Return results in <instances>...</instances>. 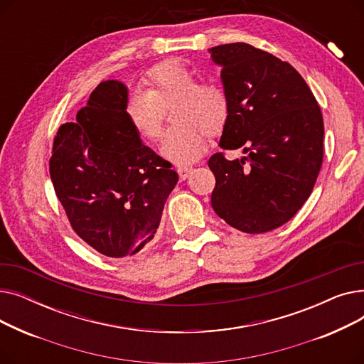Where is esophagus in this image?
<instances>
[{
	"label": "esophagus",
	"mask_w": 364,
	"mask_h": 364,
	"mask_svg": "<svg viewBox=\"0 0 364 364\" xmlns=\"http://www.w3.org/2000/svg\"><path fill=\"white\" fill-rule=\"evenodd\" d=\"M192 171H193V168L192 166H187V165H183V166L177 168V172H178V176H180L181 180H186L190 176V172H192Z\"/></svg>",
	"instance_id": "34e87169"
}]
</instances>
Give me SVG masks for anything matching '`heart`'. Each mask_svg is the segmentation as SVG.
Masks as SVG:
<instances>
[{"label":"heart","instance_id":"b5f03b06","mask_svg":"<svg viewBox=\"0 0 364 364\" xmlns=\"http://www.w3.org/2000/svg\"><path fill=\"white\" fill-rule=\"evenodd\" d=\"M146 91H136L127 102V117L143 140L153 141L161 134L162 110L176 103L172 121L161 144L162 156L184 165L199 159L206 149L208 134L221 132L230 112L223 87L199 84L198 75L180 62L153 68L144 80Z\"/></svg>","mask_w":364,"mask_h":364}]
</instances>
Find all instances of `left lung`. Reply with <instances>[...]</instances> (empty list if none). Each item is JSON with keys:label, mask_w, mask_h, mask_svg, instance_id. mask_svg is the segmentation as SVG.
Listing matches in <instances>:
<instances>
[{"label": "left lung", "mask_w": 364, "mask_h": 364, "mask_svg": "<svg viewBox=\"0 0 364 364\" xmlns=\"http://www.w3.org/2000/svg\"><path fill=\"white\" fill-rule=\"evenodd\" d=\"M230 102L220 147L246 156L208 161L215 176V214L245 233L288 223L309 199L323 161V117L302 76L245 43L209 50Z\"/></svg>", "instance_id": "obj_1"}]
</instances>
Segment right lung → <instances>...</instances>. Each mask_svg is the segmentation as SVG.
I'll return each instance as SVG.
<instances>
[{
    "instance_id": "1",
    "label": "right lung",
    "mask_w": 364,
    "mask_h": 364,
    "mask_svg": "<svg viewBox=\"0 0 364 364\" xmlns=\"http://www.w3.org/2000/svg\"><path fill=\"white\" fill-rule=\"evenodd\" d=\"M128 88L97 85L54 139L50 176L73 230L95 251L124 258L155 236L178 181L171 164L144 146L127 117Z\"/></svg>"
}]
</instances>
